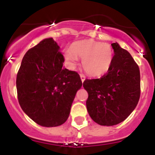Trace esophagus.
Returning a JSON list of instances; mask_svg holds the SVG:
<instances>
[{
    "label": "esophagus",
    "instance_id": "34e87169",
    "mask_svg": "<svg viewBox=\"0 0 155 155\" xmlns=\"http://www.w3.org/2000/svg\"><path fill=\"white\" fill-rule=\"evenodd\" d=\"M80 77H81V81L83 82V81H85V79H86V76H85V75H84L83 74H80Z\"/></svg>",
    "mask_w": 155,
    "mask_h": 155
}]
</instances>
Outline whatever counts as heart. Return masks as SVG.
<instances>
[{
	"instance_id": "b5f03b06",
	"label": "heart",
	"mask_w": 155,
	"mask_h": 155,
	"mask_svg": "<svg viewBox=\"0 0 155 155\" xmlns=\"http://www.w3.org/2000/svg\"><path fill=\"white\" fill-rule=\"evenodd\" d=\"M64 56L71 67L76 65L78 58L82 59L84 70L91 76H99L108 70L113 50L106 43L85 39L74 42L70 48L64 49Z\"/></svg>"
}]
</instances>
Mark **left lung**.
Segmentation results:
<instances>
[{"instance_id": "left-lung-1", "label": "left lung", "mask_w": 155, "mask_h": 155, "mask_svg": "<svg viewBox=\"0 0 155 155\" xmlns=\"http://www.w3.org/2000/svg\"><path fill=\"white\" fill-rule=\"evenodd\" d=\"M113 58L108 70L100 78L86 79L88 93L86 108L91 119L100 125L111 126L132 113L140 99V70L129 51L117 43L111 44Z\"/></svg>"}]
</instances>
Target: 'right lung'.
I'll return each instance as SVG.
<instances>
[{
	"mask_svg": "<svg viewBox=\"0 0 155 155\" xmlns=\"http://www.w3.org/2000/svg\"><path fill=\"white\" fill-rule=\"evenodd\" d=\"M64 61L56 42L45 39L26 51L17 74L19 104L41 126H59L67 120L82 85L76 71L63 67Z\"/></svg>",
	"mask_w": 155,
	"mask_h": 155,
	"instance_id": "right-lung-1",
	"label": "right lung"
}]
</instances>
